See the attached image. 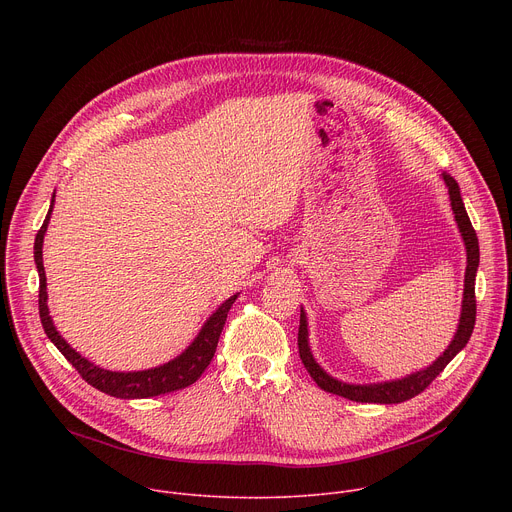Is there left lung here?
Returning <instances> with one entry per match:
<instances>
[{"instance_id": "1", "label": "left lung", "mask_w": 512, "mask_h": 512, "mask_svg": "<svg viewBox=\"0 0 512 512\" xmlns=\"http://www.w3.org/2000/svg\"><path fill=\"white\" fill-rule=\"evenodd\" d=\"M444 182L448 186L450 192V200H452V210L456 214V223L460 227L464 245H466V255H468V267H466V279H464V302H462V316H460V326L458 332L452 340V344L448 346V350L437 358L431 367H427L425 371L413 373L401 381H391V383H377V385H348V383H340L336 379H332L330 375H326L320 364L314 360L310 346H308V324H306V314L302 310L300 314V330H298V348H300V358L304 362L306 371L310 373V377L318 383L320 389H324L326 393L332 395H340L344 399L356 401V403H403L407 399H413L415 395L423 393L431 381L440 375L448 362L468 344L474 324H476V271H478V261H480V249H478V237L476 231L470 223L468 212L464 208L462 196H460V186L458 182L444 172Z\"/></svg>"}]
</instances>
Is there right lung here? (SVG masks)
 <instances>
[{
  "label": "right lung",
  "mask_w": 512,
  "mask_h": 512,
  "mask_svg": "<svg viewBox=\"0 0 512 512\" xmlns=\"http://www.w3.org/2000/svg\"><path fill=\"white\" fill-rule=\"evenodd\" d=\"M52 206H54V196H52L50 210L44 218V225L40 227V231L36 235V241H34V261H36L38 275H40L38 310H40L42 328H44L46 336L52 340V344L64 354V358L79 371V375L91 387H95L101 393H107L111 397H119V399L158 397V395H166V393H172V391H178V389H184V387L196 383L200 379V375L206 371V367H208L214 352H216L218 338H221V332H223L225 322H227V314H229L231 306L235 304L237 296H231L221 308H218L208 318V322L204 324V328L200 330L196 340L186 348V352H182L178 358L166 362L164 367L139 371V373H113V371H105L101 367H95L93 362H89L77 350H72L66 344V340L56 332V328L52 326V320L48 316V306H46L48 296H46V275H44V263H42V243H44V233L48 229Z\"/></svg>",
  "instance_id": "1"
}]
</instances>
